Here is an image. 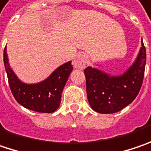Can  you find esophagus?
<instances>
[{
    "label": "esophagus",
    "mask_w": 151,
    "mask_h": 151,
    "mask_svg": "<svg viewBox=\"0 0 151 151\" xmlns=\"http://www.w3.org/2000/svg\"><path fill=\"white\" fill-rule=\"evenodd\" d=\"M85 57L83 54H77V56L74 57L73 64L75 68L83 69L85 67Z\"/></svg>",
    "instance_id": "esophagus-1"
}]
</instances>
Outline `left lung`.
Here are the masks:
<instances>
[{"mask_svg": "<svg viewBox=\"0 0 151 151\" xmlns=\"http://www.w3.org/2000/svg\"><path fill=\"white\" fill-rule=\"evenodd\" d=\"M134 64L120 76H110L96 68L84 69L87 97L92 109L102 114L115 113L134 101L145 75L146 50L142 41Z\"/></svg>", "mask_w": 151, "mask_h": 151, "instance_id": "left-lung-1", "label": "left lung"}]
</instances>
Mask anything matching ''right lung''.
I'll return each instance as SVG.
<instances>
[{
    "label": "right lung",
    "mask_w": 151,
    "mask_h": 151,
    "mask_svg": "<svg viewBox=\"0 0 151 151\" xmlns=\"http://www.w3.org/2000/svg\"><path fill=\"white\" fill-rule=\"evenodd\" d=\"M3 60L11 91L21 106L37 112L45 113H51L57 110L62 100L63 88L73 71L72 62L64 63L57 68L42 82L28 84L20 81L11 68L6 47L4 49Z\"/></svg>",
    "instance_id": "add662e5"
}]
</instances>
